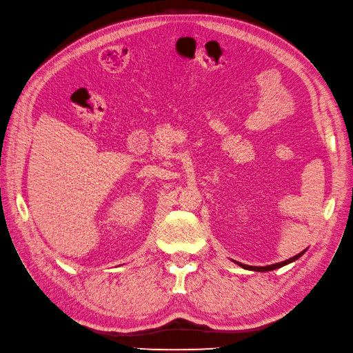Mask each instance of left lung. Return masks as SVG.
I'll return each instance as SVG.
<instances>
[{"label":"left lung","instance_id":"1","mask_svg":"<svg viewBox=\"0 0 353 353\" xmlns=\"http://www.w3.org/2000/svg\"><path fill=\"white\" fill-rule=\"evenodd\" d=\"M303 252H305V250H303ZM303 252H301V253H299V254L293 256V258L287 259V261H284V262H280V263H274V265H268V266H249V265H243V263H240V262H236V263H239V265L241 266V268H244V270H252V271L266 272V271H272V270H276V268H281V266H284V265H287V263H290V262H294L296 259L301 258V256L303 254Z\"/></svg>","mask_w":353,"mask_h":353}]
</instances>
